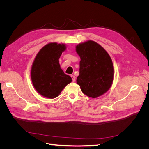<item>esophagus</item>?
<instances>
[{"instance_id": "34e87169", "label": "esophagus", "mask_w": 149, "mask_h": 149, "mask_svg": "<svg viewBox=\"0 0 149 149\" xmlns=\"http://www.w3.org/2000/svg\"><path fill=\"white\" fill-rule=\"evenodd\" d=\"M71 78H72V80H73V81L74 82L75 81H76V77H75V76H74V75H71Z\"/></svg>"}]
</instances>
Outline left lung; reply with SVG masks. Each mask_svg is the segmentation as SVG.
Returning <instances> with one entry per match:
<instances>
[{"mask_svg": "<svg viewBox=\"0 0 149 149\" xmlns=\"http://www.w3.org/2000/svg\"><path fill=\"white\" fill-rule=\"evenodd\" d=\"M76 52L81 58L76 83L90 97L102 95L109 89L114 79V67L109 55L92 40L78 44Z\"/></svg>", "mask_w": 149, "mask_h": 149, "instance_id": "1", "label": "left lung"}]
</instances>
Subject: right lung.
Returning <instances> with one entry per match:
<instances>
[{"instance_id":"1","label":"right lung","mask_w":149,"mask_h":149,"mask_svg":"<svg viewBox=\"0 0 149 149\" xmlns=\"http://www.w3.org/2000/svg\"><path fill=\"white\" fill-rule=\"evenodd\" d=\"M65 49V44L49 43L40 49L35 58L31 69V81L36 91L44 97H56L72 81L59 63V58Z\"/></svg>"}]
</instances>
